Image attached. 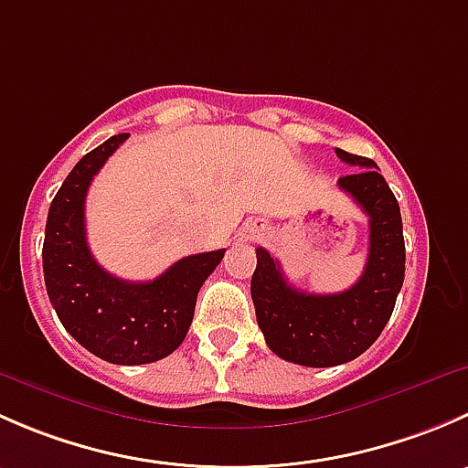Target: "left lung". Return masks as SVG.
Segmentation results:
<instances>
[{
  "mask_svg": "<svg viewBox=\"0 0 468 468\" xmlns=\"http://www.w3.org/2000/svg\"><path fill=\"white\" fill-rule=\"evenodd\" d=\"M335 154L357 167L337 181L369 217V258L360 281L339 294H308L282 276L267 249H256L251 299L267 346L278 357L303 367H337L356 360L378 339L405 276L400 207L380 176L378 165L344 149Z\"/></svg>",
  "mask_w": 468,
  "mask_h": 468,
  "instance_id": "1",
  "label": "left lung"
}]
</instances>
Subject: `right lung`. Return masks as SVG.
I'll use <instances>...</instances> for the list:
<instances>
[{
	"instance_id": "add662e5",
	"label": "right lung",
	"mask_w": 468,
	"mask_h": 468,
	"mask_svg": "<svg viewBox=\"0 0 468 468\" xmlns=\"http://www.w3.org/2000/svg\"><path fill=\"white\" fill-rule=\"evenodd\" d=\"M129 133L83 155L49 206L42 244L47 294L69 335L112 365H149L176 351L195 317L197 294L226 249L181 258L146 282L122 281L92 258L86 195L94 174Z\"/></svg>"
}]
</instances>
